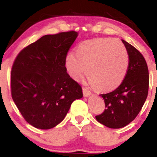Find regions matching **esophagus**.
<instances>
[{
	"label": "esophagus",
	"mask_w": 157,
	"mask_h": 157,
	"mask_svg": "<svg viewBox=\"0 0 157 157\" xmlns=\"http://www.w3.org/2000/svg\"><path fill=\"white\" fill-rule=\"evenodd\" d=\"M83 93L84 97H88V96H90V95H91V92H90L87 88L83 87Z\"/></svg>",
	"instance_id": "obj_1"
}]
</instances>
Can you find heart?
I'll return each instance as SVG.
<instances>
[{
    "label": "heart",
    "instance_id": "1",
    "mask_svg": "<svg viewBox=\"0 0 157 157\" xmlns=\"http://www.w3.org/2000/svg\"><path fill=\"white\" fill-rule=\"evenodd\" d=\"M65 68L72 79L78 80L85 72L91 84L99 91L118 88L127 74L129 58L124 45L115 39H99L83 42L76 55L69 53Z\"/></svg>",
    "mask_w": 157,
    "mask_h": 157
}]
</instances>
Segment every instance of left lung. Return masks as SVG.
<instances>
[{
	"label": "left lung",
	"mask_w": 157,
	"mask_h": 157,
	"mask_svg": "<svg viewBox=\"0 0 157 157\" xmlns=\"http://www.w3.org/2000/svg\"><path fill=\"white\" fill-rule=\"evenodd\" d=\"M129 58L127 74L116 90L100 94L105 101L103 113L96 115L99 123L110 128L128 125L137 117L146 101L149 89V72L147 62L139 51L123 40Z\"/></svg>",
	"instance_id": "8db88e82"
}]
</instances>
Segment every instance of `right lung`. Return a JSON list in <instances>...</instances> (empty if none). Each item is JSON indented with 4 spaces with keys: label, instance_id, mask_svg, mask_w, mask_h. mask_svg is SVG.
Instances as JSON below:
<instances>
[{
    "label": "right lung",
    "instance_id": "obj_1",
    "mask_svg": "<svg viewBox=\"0 0 157 157\" xmlns=\"http://www.w3.org/2000/svg\"><path fill=\"white\" fill-rule=\"evenodd\" d=\"M78 36L75 31L45 35L17 55L10 75L13 100L23 118L39 129L64 120L82 88L67 73L65 58Z\"/></svg>",
    "mask_w": 157,
    "mask_h": 157
}]
</instances>
